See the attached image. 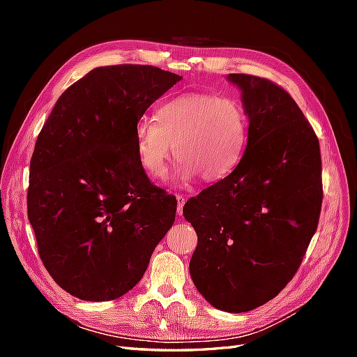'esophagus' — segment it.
Here are the masks:
<instances>
[{"label":"esophagus","instance_id":"1","mask_svg":"<svg viewBox=\"0 0 357 357\" xmlns=\"http://www.w3.org/2000/svg\"><path fill=\"white\" fill-rule=\"evenodd\" d=\"M176 201H178V215L183 216V207H184L187 198L183 195H176Z\"/></svg>","mask_w":357,"mask_h":357}]
</instances>
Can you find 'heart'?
<instances>
[{"instance_id":"1","label":"heart","mask_w":357,"mask_h":357,"mask_svg":"<svg viewBox=\"0 0 357 357\" xmlns=\"http://www.w3.org/2000/svg\"><path fill=\"white\" fill-rule=\"evenodd\" d=\"M138 159L150 176L161 178L172 156L181 159L173 176L219 183L242 161L248 142V118L233 98L183 93L162 102L156 121L141 118L135 128Z\"/></svg>"}]
</instances>
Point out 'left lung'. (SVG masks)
I'll return each mask as SVG.
<instances>
[{
	"label": "left lung",
	"mask_w": 357,
	"mask_h": 357,
	"mask_svg": "<svg viewBox=\"0 0 357 357\" xmlns=\"http://www.w3.org/2000/svg\"><path fill=\"white\" fill-rule=\"evenodd\" d=\"M242 92L248 142L234 172L188 201L198 234L190 276L218 310L244 313L275 298L293 279L319 222V139L282 87L230 73Z\"/></svg>",
	"instance_id": "8db88e82"
}]
</instances>
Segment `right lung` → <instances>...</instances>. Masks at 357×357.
I'll list each match as a JSON object with an SVG mask.
<instances>
[{"label":"right lung","instance_id":"obj_1","mask_svg":"<svg viewBox=\"0 0 357 357\" xmlns=\"http://www.w3.org/2000/svg\"><path fill=\"white\" fill-rule=\"evenodd\" d=\"M181 79L153 66L96 67L59 96L38 135L27 216L45 270L75 298L132 290L174 222L176 198L150 183L135 128Z\"/></svg>","mask_w":357,"mask_h":357}]
</instances>
